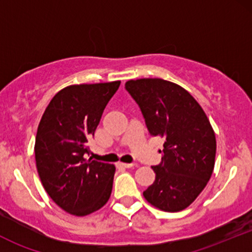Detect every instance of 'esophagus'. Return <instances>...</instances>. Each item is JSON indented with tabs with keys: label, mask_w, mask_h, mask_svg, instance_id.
Wrapping results in <instances>:
<instances>
[{
	"label": "esophagus",
	"mask_w": 252,
	"mask_h": 252,
	"mask_svg": "<svg viewBox=\"0 0 252 252\" xmlns=\"http://www.w3.org/2000/svg\"><path fill=\"white\" fill-rule=\"evenodd\" d=\"M118 166L120 167H123V168H131V167H134L135 164L134 163H126V162H118Z\"/></svg>",
	"instance_id": "34e87169"
}]
</instances>
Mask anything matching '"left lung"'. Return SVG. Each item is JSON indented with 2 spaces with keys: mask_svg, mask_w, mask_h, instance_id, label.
I'll list each match as a JSON object with an SVG mask.
<instances>
[{
  "mask_svg": "<svg viewBox=\"0 0 252 252\" xmlns=\"http://www.w3.org/2000/svg\"><path fill=\"white\" fill-rule=\"evenodd\" d=\"M126 89L140 106L149 134L166 140L162 162L152 167L155 181L143 196L164 212L187 209L215 168L217 142L209 118L189 91L168 80H128Z\"/></svg>",
  "mask_w": 252,
  "mask_h": 252,
  "instance_id": "8db88e82",
  "label": "left lung"
}]
</instances>
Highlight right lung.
Wrapping results in <instances>:
<instances>
[{
  "label": "right lung",
  "instance_id": "add662e5",
  "mask_svg": "<svg viewBox=\"0 0 252 252\" xmlns=\"http://www.w3.org/2000/svg\"><path fill=\"white\" fill-rule=\"evenodd\" d=\"M120 80L66 86L52 98L37 126L35 162L47 194L72 216L84 217L109 200L116 172L114 164L85 158L88 140Z\"/></svg>",
  "mask_w": 252,
  "mask_h": 252
}]
</instances>
